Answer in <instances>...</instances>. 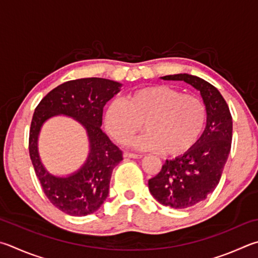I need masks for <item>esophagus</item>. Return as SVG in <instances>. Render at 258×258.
I'll use <instances>...</instances> for the list:
<instances>
[{"mask_svg":"<svg viewBox=\"0 0 258 258\" xmlns=\"http://www.w3.org/2000/svg\"><path fill=\"white\" fill-rule=\"evenodd\" d=\"M125 158H132V159H141L143 156L142 154H135V153H130V152H125L124 153Z\"/></svg>","mask_w":258,"mask_h":258,"instance_id":"esophagus-1","label":"esophagus"}]
</instances>
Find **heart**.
Masks as SVG:
<instances>
[{"instance_id": "b5f03b06", "label": "heart", "mask_w": 258, "mask_h": 258, "mask_svg": "<svg viewBox=\"0 0 258 258\" xmlns=\"http://www.w3.org/2000/svg\"><path fill=\"white\" fill-rule=\"evenodd\" d=\"M207 119V109L193 95L157 84L130 92L125 101L114 99L105 111V126L117 142L125 144L142 127L141 138L131 145L142 150H162L168 156L188 151L198 142Z\"/></svg>"}]
</instances>
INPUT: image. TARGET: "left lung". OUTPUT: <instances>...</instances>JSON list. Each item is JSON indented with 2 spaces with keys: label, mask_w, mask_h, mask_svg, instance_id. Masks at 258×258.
<instances>
[{
  "label": "left lung",
  "mask_w": 258,
  "mask_h": 258,
  "mask_svg": "<svg viewBox=\"0 0 258 258\" xmlns=\"http://www.w3.org/2000/svg\"><path fill=\"white\" fill-rule=\"evenodd\" d=\"M166 81H184L200 91L207 126L188 151L166 160L160 172L149 179V190L159 203L187 209L202 202L218 186L231 149L232 118L226 100L208 81L187 73L161 77Z\"/></svg>",
  "instance_id": "left-lung-1"
}]
</instances>
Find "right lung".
Returning a JSON list of instances; mask_svg holds the SVG:
<instances>
[{
	"instance_id": "add662e5",
	"label": "right lung",
	"mask_w": 258,
	"mask_h": 258,
	"mask_svg": "<svg viewBox=\"0 0 258 258\" xmlns=\"http://www.w3.org/2000/svg\"><path fill=\"white\" fill-rule=\"evenodd\" d=\"M121 86L102 78L78 79L53 89L36 107L29 134L30 159L45 195L64 213L84 217L96 212L108 198L111 172L123 157L101 130L102 109L120 91ZM56 115H67L78 121L86 131L89 141L84 165L63 176L46 170L38 151L41 127Z\"/></svg>"
}]
</instances>
